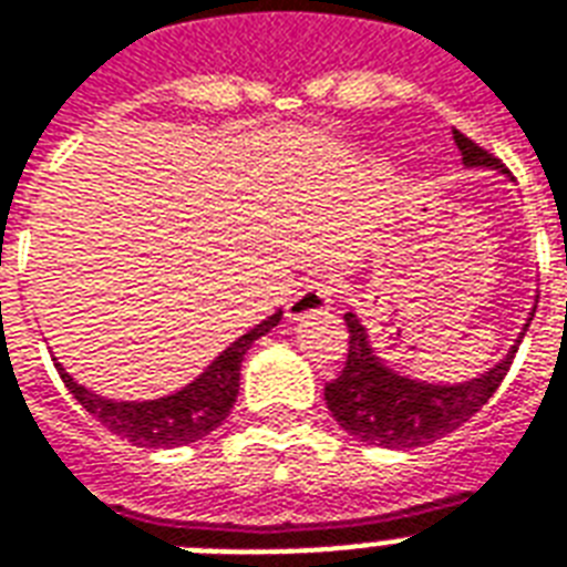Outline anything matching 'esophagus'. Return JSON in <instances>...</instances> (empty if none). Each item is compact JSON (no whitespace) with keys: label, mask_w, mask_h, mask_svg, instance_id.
<instances>
[{"label":"esophagus","mask_w":567,"mask_h":567,"mask_svg":"<svg viewBox=\"0 0 567 567\" xmlns=\"http://www.w3.org/2000/svg\"><path fill=\"white\" fill-rule=\"evenodd\" d=\"M330 306L332 285L309 282L288 300V306H285V318H288V321H300V318H309V315L330 312Z\"/></svg>","instance_id":"esophagus-1"}]
</instances>
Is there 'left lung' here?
Returning <instances> with one entry per match:
<instances>
[{
  "label": "left lung",
  "instance_id": "obj_1",
  "mask_svg": "<svg viewBox=\"0 0 567 567\" xmlns=\"http://www.w3.org/2000/svg\"><path fill=\"white\" fill-rule=\"evenodd\" d=\"M455 145L466 168H491V172L505 175L499 159L491 157L485 148H478L473 140H466L457 130ZM533 315L535 306L526 318L524 330L517 332L508 353L496 365L475 378L461 380V383H434V380L410 378L404 371L392 369L386 360H380L378 348L369 339V330L362 327L357 315L348 312L344 323L351 332V351H348V362L339 378L323 389V401L336 422L351 437L362 440L369 446H427V443L452 434L455 427H461L466 419H473L485 408L487 399L503 383Z\"/></svg>",
  "mask_w": 567,
  "mask_h": 567
}]
</instances>
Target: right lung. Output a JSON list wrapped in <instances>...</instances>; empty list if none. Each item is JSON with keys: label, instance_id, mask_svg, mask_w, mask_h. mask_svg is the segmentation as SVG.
I'll return each mask as SVG.
<instances>
[{"label": "right lung", "instance_id": "1", "mask_svg": "<svg viewBox=\"0 0 567 567\" xmlns=\"http://www.w3.org/2000/svg\"><path fill=\"white\" fill-rule=\"evenodd\" d=\"M282 321V309L267 315L265 321L255 323L252 330L244 332L240 339L231 341L226 351L219 353L193 383H187L172 395L151 401H115L103 399L92 389L64 371L62 362H55V369L62 374L64 386L71 389L73 399L80 401L82 408L89 410L101 425H106L112 434L127 440L133 446L142 449H175L196 443L207 437L210 431L226 422L237 401V389H240V362L246 351L255 341L274 330L276 323Z\"/></svg>", "mask_w": 567, "mask_h": 567}]
</instances>
